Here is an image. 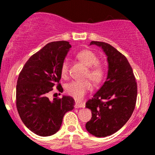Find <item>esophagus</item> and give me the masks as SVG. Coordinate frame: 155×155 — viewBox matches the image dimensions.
Segmentation results:
<instances>
[{"label":"esophagus","instance_id":"34e87169","mask_svg":"<svg viewBox=\"0 0 155 155\" xmlns=\"http://www.w3.org/2000/svg\"><path fill=\"white\" fill-rule=\"evenodd\" d=\"M74 107L75 108H84V107H85V104H79V103H76Z\"/></svg>","mask_w":155,"mask_h":155}]
</instances>
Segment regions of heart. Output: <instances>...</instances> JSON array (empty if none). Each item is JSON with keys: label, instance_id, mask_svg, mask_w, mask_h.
I'll use <instances>...</instances> for the list:
<instances>
[{"label": "heart", "instance_id": "b5f03b06", "mask_svg": "<svg viewBox=\"0 0 155 155\" xmlns=\"http://www.w3.org/2000/svg\"><path fill=\"white\" fill-rule=\"evenodd\" d=\"M76 58L87 68L86 77L94 83H97L102 79L104 76V68L98 62L96 54L91 50L85 49L76 54ZM69 63L68 60L62 62L61 73L63 77L67 76L68 73ZM91 88V84L88 81H73L68 84L66 91L70 96L73 97L76 101H80L85 96V93Z\"/></svg>", "mask_w": 155, "mask_h": 155}]
</instances>
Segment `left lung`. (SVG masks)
<instances>
[{
	"instance_id": "left-lung-1",
	"label": "left lung",
	"mask_w": 155,
	"mask_h": 155,
	"mask_svg": "<svg viewBox=\"0 0 155 155\" xmlns=\"http://www.w3.org/2000/svg\"><path fill=\"white\" fill-rule=\"evenodd\" d=\"M107 57L108 73L104 85L86 103L92 117L85 124L91 134L106 137L121 129L135 109L137 85L132 68L124 54L111 45L91 41Z\"/></svg>"
}]
</instances>
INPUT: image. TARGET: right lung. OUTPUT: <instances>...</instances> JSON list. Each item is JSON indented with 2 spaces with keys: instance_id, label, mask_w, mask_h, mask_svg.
<instances>
[{
  "instance_id": "1",
  "label": "right lung",
  "mask_w": 155,
  "mask_h": 155,
  "mask_svg": "<svg viewBox=\"0 0 155 155\" xmlns=\"http://www.w3.org/2000/svg\"><path fill=\"white\" fill-rule=\"evenodd\" d=\"M71 45L68 41L48 43L33 54L18 76L16 85V107L24 124L40 137L57 133L64 115L73 110L75 101L70 96L54 98L50 101L48 93L59 83L61 68ZM57 88L61 92L60 84Z\"/></svg>"
}]
</instances>
